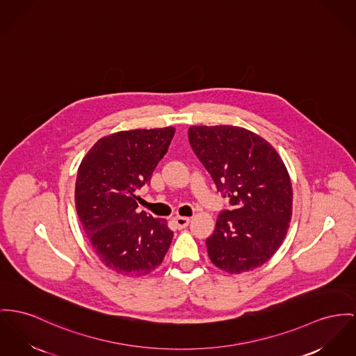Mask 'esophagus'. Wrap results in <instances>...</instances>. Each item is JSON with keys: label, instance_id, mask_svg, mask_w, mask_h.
<instances>
[{"label": "esophagus", "instance_id": "34e87169", "mask_svg": "<svg viewBox=\"0 0 356 356\" xmlns=\"http://www.w3.org/2000/svg\"><path fill=\"white\" fill-rule=\"evenodd\" d=\"M172 221H174V224H175V227H177L178 229H184V228H186V227L189 225L190 218L189 217L177 216V217L172 218Z\"/></svg>", "mask_w": 356, "mask_h": 356}]
</instances>
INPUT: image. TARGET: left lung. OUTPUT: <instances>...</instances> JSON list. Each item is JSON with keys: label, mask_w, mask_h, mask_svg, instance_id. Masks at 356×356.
Returning <instances> with one entry per match:
<instances>
[{"label": "left lung", "mask_w": 356, "mask_h": 356, "mask_svg": "<svg viewBox=\"0 0 356 356\" xmlns=\"http://www.w3.org/2000/svg\"><path fill=\"white\" fill-rule=\"evenodd\" d=\"M189 142L231 211L218 214L207 238L216 267L241 274L270 261L286 237L293 189L275 148L261 136L234 125H193Z\"/></svg>", "instance_id": "1"}]
</instances>
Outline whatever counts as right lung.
<instances>
[{
	"mask_svg": "<svg viewBox=\"0 0 356 356\" xmlns=\"http://www.w3.org/2000/svg\"><path fill=\"white\" fill-rule=\"evenodd\" d=\"M174 134V127L120 131L101 138L78 167L79 221L99 261L121 275L149 274L170 248L166 220L138 213L135 193L149 184Z\"/></svg>",
	"mask_w": 356,
	"mask_h": 356,
	"instance_id": "1",
	"label": "right lung"
}]
</instances>
